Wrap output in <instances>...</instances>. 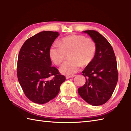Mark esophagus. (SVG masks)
Here are the masks:
<instances>
[{"instance_id":"esophagus-1","label":"esophagus","mask_w":131,"mask_h":131,"mask_svg":"<svg viewBox=\"0 0 131 131\" xmlns=\"http://www.w3.org/2000/svg\"><path fill=\"white\" fill-rule=\"evenodd\" d=\"M75 75H66V79H69V78H73V77H74Z\"/></svg>"}]
</instances>
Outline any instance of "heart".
<instances>
[{
    "label": "heart",
    "mask_w": 131,
    "mask_h": 131,
    "mask_svg": "<svg viewBox=\"0 0 131 131\" xmlns=\"http://www.w3.org/2000/svg\"><path fill=\"white\" fill-rule=\"evenodd\" d=\"M96 50V44L92 39L82 35H71L54 44L49 49V56L56 65L60 66L70 53V60L63 64L60 71L63 74L72 75L78 71L82 65L87 66L92 62Z\"/></svg>",
    "instance_id": "obj_1"
}]
</instances>
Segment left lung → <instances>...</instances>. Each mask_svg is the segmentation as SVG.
I'll return each mask as SVG.
<instances>
[{"mask_svg":"<svg viewBox=\"0 0 131 131\" xmlns=\"http://www.w3.org/2000/svg\"><path fill=\"white\" fill-rule=\"evenodd\" d=\"M96 44L95 57L82 71L85 83L78 90L88 104L99 106L112 97L118 79L116 57L112 46L106 39L94 30H85Z\"/></svg>","mask_w":131,"mask_h":131,"instance_id":"1","label":"left lung"}]
</instances>
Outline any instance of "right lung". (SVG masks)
Wrapping results in <instances>:
<instances>
[{"mask_svg": "<svg viewBox=\"0 0 131 131\" xmlns=\"http://www.w3.org/2000/svg\"><path fill=\"white\" fill-rule=\"evenodd\" d=\"M59 35L57 31L39 32L25 41L19 51L17 74L25 96L36 104L51 101L66 78L52 66L49 49Z\"/></svg>", "mask_w": 131, "mask_h": 131, "instance_id": "obj_1", "label": "right lung"}]
</instances>
